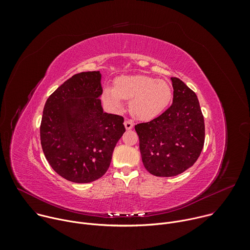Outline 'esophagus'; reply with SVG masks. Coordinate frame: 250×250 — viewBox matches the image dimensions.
<instances>
[{
    "instance_id": "esophagus-1",
    "label": "esophagus",
    "mask_w": 250,
    "mask_h": 250,
    "mask_svg": "<svg viewBox=\"0 0 250 250\" xmlns=\"http://www.w3.org/2000/svg\"><path fill=\"white\" fill-rule=\"evenodd\" d=\"M125 126L126 129H131L133 127V123L131 121H125Z\"/></svg>"
}]
</instances>
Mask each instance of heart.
I'll list each match as a JSON object with an SVG mask.
<instances>
[{
	"label": "heart",
	"instance_id": "obj_1",
	"mask_svg": "<svg viewBox=\"0 0 250 250\" xmlns=\"http://www.w3.org/2000/svg\"><path fill=\"white\" fill-rule=\"evenodd\" d=\"M172 98L171 87L162 80L146 75L122 76L114 88H104L103 102L113 110L122 108V100L130 101V112L141 121H150L161 115Z\"/></svg>",
	"mask_w": 250,
	"mask_h": 250
}]
</instances>
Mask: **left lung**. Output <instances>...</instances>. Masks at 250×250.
Instances as JSON below:
<instances>
[{
    "label": "left lung",
    "instance_id": "left-lung-1",
    "mask_svg": "<svg viewBox=\"0 0 250 250\" xmlns=\"http://www.w3.org/2000/svg\"><path fill=\"white\" fill-rule=\"evenodd\" d=\"M173 104L159 117L134 128L146 169L172 177L194 165L205 142V122L199 100L179 78L172 77Z\"/></svg>",
    "mask_w": 250,
    "mask_h": 250
}]
</instances>
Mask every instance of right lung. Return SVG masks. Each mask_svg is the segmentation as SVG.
Returning <instances> with one entry per match:
<instances>
[{
	"label": "right lung",
	"instance_id": "right-lung-1",
	"mask_svg": "<svg viewBox=\"0 0 250 250\" xmlns=\"http://www.w3.org/2000/svg\"><path fill=\"white\" fill-rule=\"evenodd\" d=\"M100 71L73 75L47 99L41 142L46 160L64 179L89 183L109 169L125 131L124 118L104 113Z\"/></svg>",
	"mask_w": 250,
	"mask_h": 250
}]
</instances>
